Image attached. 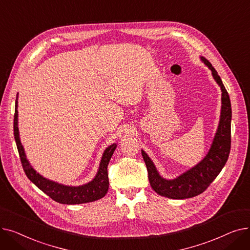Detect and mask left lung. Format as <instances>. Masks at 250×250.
<instances>
[{
    "mask_svg": "<svg viewBox=\"0 0 250 250\" xmlns=\"http://www.w3.org/2000/svg\"><path fill=\"white\" fill-rule=\"evenodd\" d=\"M201 59L207 67L212 71L215 81L221 87L222 91L220 122L208 153L198 165L188 170L180 176L169 180L160 176L150 157L145 151L142 150V156L147 166L149 181L152 188L158 194L169 199H189L204 192L225 166L230 153L232 110L229 94L212 63L203 57Z\"/></svg>",
    "mask_w": 250,
    "mask_h": 250,
    "instance_id": "left-lung-1",
    "label": "left lung"
}]
</instances>
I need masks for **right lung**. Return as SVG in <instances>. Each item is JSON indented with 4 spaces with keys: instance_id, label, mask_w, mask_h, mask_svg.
<instances>
[{
    "instance_id": "add662e5",
    "label": "right lung",
    "mask_w": 250,
    "mask_h": 250,
    "mask_svg": "<svg viewBox=\"0 0 250 250\" xmlns=\"http://www.w3.org/2000/svg\"><path fill=\"white\" fill-rule=\"evenodd\" d=\"M17 98H18V94H17ZM17 98H16L15 114H14V137L16 141L17 149L19 152L20 160L22 163V167L26 176H27L30 179V181H32L39 189H42L45 194H47L50 199L60 204H64V205L85 204V203L94 202L102 199L103 196L107 193V190H108L109 180H108V173H107V166L111 156L117 146L116 144H112V145H110L108 148H106V150L104 151L96 176L93 178V180L86 183V185H83L80 187H68V186L60 185V183L51 181L49 179H46L39 173H37L30 165L28 160L26 159V155L19 138Z\"/></svg>"
}]
</instances>
